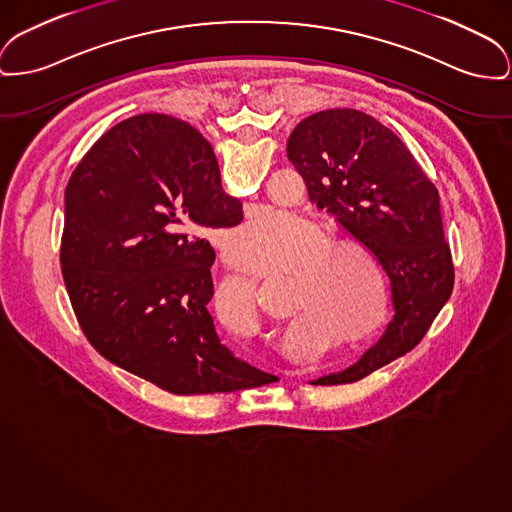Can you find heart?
Returning <instances> with one entry per match:
<instances>
[{"instance_id": "heart-1", "label": "heart", "mask_w": 512, "mask_h": 512, "mask_svg": "<svg viewBox=\"0 0 512 512\" xmlns=\"http://www.w3.org/2000/svg\"><path fill=\"white\" fill-rule=\"evenodd\" d=\"M352 243L331 240V236L309 226L288 211H265L232 230L224 241L228 261L243 272L265 271L288 274L286 315L305 319L321 327H346V286L350 265L344 257ZM358 249V247H356ZM216 321L236 332H253L257 327L255 280L232 276L218 284L212 298ZM360 336L348 334L346 342L356 344Z\"/></svg>"}]
</instances>
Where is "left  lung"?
Masks as SVG:
<instances>
[{
    "mask_svg": "<svg viewBox=\"0 0 512 512\" xmlns=\"http://www.w3.org/2000/svg\"><path fill=\"white\" fill-rule=\"evenodd\" d=\"M288 160L325 209L391 280L385 334L354 365L311 385L356 383L410 352L451 298L454 267L439 193L389 127L352 108L317 112L288 137Z\"/></svg>",
    "mask_w": 512,
    "mask_h": 512,
    "instance_id": "1",
    "label": "left lung"
}]
</instances>
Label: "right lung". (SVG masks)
Listing matches in <instances>:
<instances>
[{
    "label": "right lung",
    "mask_w": 512,
    "mask_h": 512,
    "mask_svg": "<svg viewBox=\"0 0 512 512\" xmlns=\"http://www.w3.org/2000/svg\"><path fill=\"white\" fill-rule=\"evenodd\" d=\"M209 141L189 123L141 114L106 131L65 187L63 282L94 350L172 394L278 381L214 331L211 228L238 226Z\"/></svg>",
    "instance_id": "right-lung-1"
}]
</instances>
